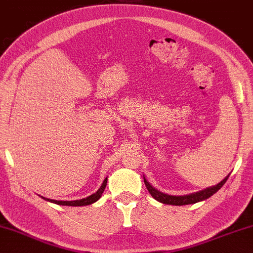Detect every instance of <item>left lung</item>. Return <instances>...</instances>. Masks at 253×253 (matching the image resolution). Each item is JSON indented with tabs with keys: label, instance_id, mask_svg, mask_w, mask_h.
<instances>
[{
	"label": "left lung",
	"instance_id": "8db88e82",
	"mask_svg": "<svg viewBox=\"0 0 253 253\" xmlns=\"http://www.w3.org/2000/svg\"><path fill=\"white\" fill-rule=\"evenodd\" d=\"M227 178H229V176H226L224 179L221 181V183H218L215 186H212V187H209L206 189L201 190V192L193 193V194H189V195H184V196H172V195H168V194L161 193L158 189L152 187V186L148 183V180L146 179V177L144 176H143V180H144V184H146V187L149 190V193L151 194V196L154 197L156 201L164 203V204H168V205L181 206V205L195 204V203H197V202L204 201V200H206V198H209L212 195H214V194L216 193L218 189H221L222 186L225 184Z\"/></svg>",
	"mask_w": 253,
	"mask_h": 253
}]
</instances>
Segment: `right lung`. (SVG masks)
Listing matches in <instances>:
<instances>
[{"label":"right lung","mask_w":253,"mask_h":253,"mask_svg":"<svg viewBox=\"0 0 253 253\" xmlns=\"http://www.w3.org/2000/svg\"><path fill=\"white\" fill-rule=\"evenodd\" d=\"M106 183H107V177L103 181V184L101 187L98 188L97 192H95L92 195L86 197V198H82V200H77V201H56V200H49V198H45L42 197L44 201H48V202H51V203H55V204L58 205H66V206H85V205H89V204H93L96 201H98L99 198H101L103 192H104V189L106 187Z\"/></svg>","instance_id":"1"}]
</instances>
